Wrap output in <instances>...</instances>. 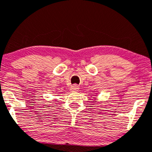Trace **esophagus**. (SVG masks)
Here are the masks:
<instances>
[{
  "label": "esophagus",
  "instance_id": "1",
  "mask_svg": "<svg viewBox=\"0 0 152 152\" xmlns=\"http://www.w3.org/2000/svg\"><path fill=\"white\" fill-rule=\"evenodd\" d=\"M69 90H70V91H72V92H76V91H79V86H77L76 85H73V86H71V88Z\"/></svg>",
  "mask_w": 152,
  "mask_h": 152
}]
</instances>
